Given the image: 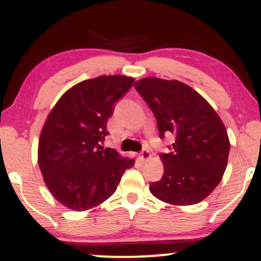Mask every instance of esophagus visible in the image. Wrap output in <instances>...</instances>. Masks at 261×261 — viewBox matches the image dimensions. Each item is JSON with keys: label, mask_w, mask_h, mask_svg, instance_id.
<instances>
[{"label": "esophagus", "mask_w": 261, "mask_h": 261, "mask_svg": "<svg viewBox=\"0 0 261 261\" xmlns=\"http://www.w3.org/2000/svg\"><path fill=\"white\" fill-rule=\"evenodd\" d=\"M140 156H141V159L147 160L148 158H151V153H149L148 149L144 148V149H142V151L140 152Z\"/></svg>", "instance_id": "1"}]
</instances>
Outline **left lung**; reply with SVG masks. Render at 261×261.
<instances>
[{
  "mask_svg": "<svg viewBox=\"0 0 261 261\" xmlns=\"http://www.w3.org/2000/svg\"><path fill=\"white\" fill-rule=\"evenodd\" d=\"M134 88L154 114L160 139L174 135L170 152L160 153L164 174L149 184L152 195L174 205L203 201L227 166L230 145L222 121L197 91L179 81L148 77Z\"/></svg>",
  "mask_w": 261,
  "mask_h": 261,
  "instance_id": "8db88e82",
  "label": "left lung"
}]
</instances>
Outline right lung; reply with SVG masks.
Returning <instances> with one entry per match:
<instances>
[{
	"label": "right lung",
	"instance_id": "1",
	"mask_svg": "<svg viewBox=\"0 0 261 261\" xmlns=\"http://www.w3.org/2000/svg\"><path fill=\"white\" fill-rule=\"evenodd\" d=\"M133 83L126 76L81 82L48 114L39 140V167L53 197L66 208L83 212L101 204L134 165V159L102 146L115 103Z\"/></svg>",
	"mask_w": 261,
	"mask_h": 261
}]
</instances>
